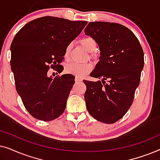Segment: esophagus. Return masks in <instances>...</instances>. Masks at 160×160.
<instances>
[{"mask_svg": "<svg viewBox=\"0 0 160 160\" xmlns=\"http://www.w3.org/2000/svg\"><path fill=\"white\" fill-rule=\"evenodd\" d=\"M75 80H76V82H81V81H82V78H79V77H77V76H76Z\"/></svg>", "mask_w": 160, "mask_h": 160, "instance_id": "esophagus-1", "label": "esophagus"}]
</instances>
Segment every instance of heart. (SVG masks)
Instances as JSON below:
<instances>
[{"instance_id":"1","label":"heart","mask_w":160,"mask_h":160,"mask_svg":"<svg viewBox=\"0 0 160 160\" xmlns=\"http://www.w3.org/2000/svg\"><path fill=\"white\" fill-rule=\"evenodd\" d=\"M81 43L89 52H95L96 48H97V43L91 37H86V38H82L81 40ZM71 47V43L68 44L67 47H65L64 52V58L65 60H68L69 58ZM92 69V65L89 62L79 63L73 62L66 65V66L65 68V71L66 73L73 74V75H75L77 77H82L85 74L90 72Z\"/></svg>"}]
</instances>
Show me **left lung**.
<instances>
[{
  "label": "left lung",
  "instance_id": "8db88e82",
  "mask_svg": "<svg viewBox=\"0 0 160 160\" xmlns=\"http://www.w3.org/2000/svg\"><path fill=\"white\" fill-rule=\"evenodd\" d=\"M84 33L99 46V61L90 76L101 79L83 80L87 87V108L98 121L113 124L124 117L132 103L143 68V49L134 33L117 23L92 22Z\"/></svg>",
  "mask_w": 160,
  "mask_h": 160
}]
</instances>
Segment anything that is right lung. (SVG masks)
Here are the masks:
<instances>
[{
    "label": "right lung",
    "mask_w": 160,
    "mask_h": 160,
    "mask_svg": "<svg viewBox=\"0 0 160 160\" xmlns=\"http://www.w3.org/2000/svg\"><path fill=\"white\" fill-rule=\"evenodd\" d=\"M87 21L43 17L24 25L11 45V68L16 89L27 111L34 118L49 122L64 112L75 76L53 78L50 66L59 73L64 68L68 44L81 33Z\"/></svg>",
    "instance_id": "right-lung-1"
}]
</instances>
